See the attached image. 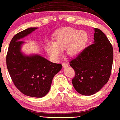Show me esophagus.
Instances as JSON below:
<instances>
[{
	"label": "esophagus",
	"instance_id": "1",
	"mask_svg": "<svg viewBox=\"0 0 120 120\" xmlns=\"http://www.w3.org/2000/svg\"><path fill=\"white\" fill-rule=\"evenodd\" d=\"M62 67H66L68 66V63H67V62H63V63L62 64Z\"/></svg>",
	"mask_w": 120,
	"mask_h": 120
}]
</instances>
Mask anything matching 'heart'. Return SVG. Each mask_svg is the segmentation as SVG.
<instances>
[{"mask_svg": "<svg viewBox=\"0 0 120 120\" xmlns=\"http://www.w3.org/2000/svg\"><path fill=\"white\" fill-rule=\"evenodd\" d=\"M89 41V36L86 31L64 28L56 33L54 42L47 41L45 43V49L54 59H58L62 50L65 49L68 56L76 57L86 49Z\"/></svg>", "mask_w": 120, "mask_h": 120, "instance_id": "obj_1", "label": "heart"}]
</instances>
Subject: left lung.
Wrapping results in <instances>:
<instances>
[{"mask_svg": "<svg viewBox=\"0 0 120 120\" xmlns=\"http://www.w3.org/2000/svg\"><path fill=\"white\" fill-rule=\"evenodd\" d=\"M94 32L93 44L70 62L75 71L73 86L85 96L96 94L107 83L113 63V48L109 39L98 28H94Z\"/></svg>", "mask_w": 120, "mask_h": 120, "instance_id": "left-lung-1", "label": "left lung"}]
</instances>
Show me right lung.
Returning <instances> with one entry per match:
<instances>
[{
    "instance_id": "obj_1",
    "label": "right lung",
    "mask_w": 120,
    "mask_h": 120,
    "mask_svg": "<svg viewBox=\"0 0 120 120\" xmlns=\"http://www.w3.org/2000/svg\"><path fill=\"white\" fill-rule=\"evenodd\" d=\"M36 29L28 28L13 37L6 60L15 86L26 96L42 98L49 93L53 77L62 69V65L50 62L38 54L27 55L22 52L21 49L25 42L21 39Z\"/></svg>"
}]
</instances>
